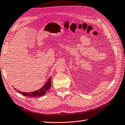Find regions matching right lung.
<instances>
[{"instance_id": "1", "label": "right lung", "mask_w": 125, "mask_h": 125, "mask_svg": "<svg viewBox=\"0 0 125 125\" xmlns=\"http://www.w3.org/2000/svg\"><path fill=\"white\" fill-rule=\"evenodd\" d=\"M51 87V77L48 80V82L44 85V86L37 91H35L33 92L30 93H25V92H21L19 91V93L21 94H23L24 96H26L29 97H40L44 95L46 92L48 91L50 89Z\"/></svg>"}]
</instances>
